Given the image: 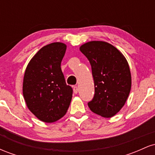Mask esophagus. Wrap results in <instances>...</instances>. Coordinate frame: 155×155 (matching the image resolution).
Segmentation results:
<instances>
[{
  "label": "esophagus",
  "mask_w": 155,
  "mask_h": 155,
  "mask_svg": "<svg viewBox=\"0 0 155 155\" xmlns=\"http://www.w3.org/2000/svg\"><path fill=\"white\" fill-rule=\"evenodd\" d=\"M78 91H79V89H78V87L74 86V93L77 94Z\"/></svg>",
  "instance_id": "esophagus-1"
}]
</instances>
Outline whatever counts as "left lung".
<instances>
[{
    "instance_id": "obj_1",
    "label": "left lung",
    "mask_w": 155,
    "mask_h": 155,
    "mask_svg": "<svg viewBox=\"0 0 155 155\" xmlns=\"http://www.w3.org/2000/svg\"><path fill=\"white\" fill-rule=\"evenodd\" d=\"M92 68L95 95L88 106L94 113L110 118L120 111L131 89V74L124 56L105 41H92L79 48Z\"/></svg>"
}]
</instances>
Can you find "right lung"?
I'll return each instance as SVG.
<instances>
[{
	"label": "right lung",
	"instance_id": "obj_1",
	"mask_svg": "<svg viewBox=\"0 0 155 155\" xmlns=\"http://www.w3.org/2000/svg\"><path fill=\"white\" fill-rule=\"evenodd\" d=\"M66 45L54 42L44 46L28 63L22 92L27 106L38 120L51 123L66 114L72 99L60 65Z\"/></svg>",
	"mask_w": 155,
	"mask_h": 155
}]
</instances>
